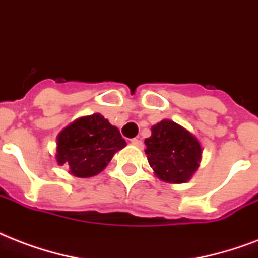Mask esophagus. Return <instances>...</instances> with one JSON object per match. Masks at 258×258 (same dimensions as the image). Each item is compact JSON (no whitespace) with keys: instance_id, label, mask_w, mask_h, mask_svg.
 I'll list each match as a JSON object with an SVG mask.
<instances>
[{"instance_id":"obj_1","label":"esophagus","mask_w":258,"mask_h":258,"mask_svg":"<svg viewBox=\"0 0 258 258\" xmlns=\"http://www.w3.org/2000/svg\"><path fill=\"white\" fill-rule=\"evenodd\" d=\"M132 144H133V145H136V147H139V148L143 147V141H141L140 139H132Z\"/></svg>"}]
</instances>
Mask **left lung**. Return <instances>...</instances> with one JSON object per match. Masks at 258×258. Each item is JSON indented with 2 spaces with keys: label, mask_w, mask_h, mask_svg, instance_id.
<instances>
[{
  "label": "left lung",
  "mask_w": 258,
  "mask_h": 258,
  "mask_svg": "<svg viewBox=\"0 0 258 258\" xmlns=\"http://www.w3.org/2000/svg\"><path fill=\"white\" fill-rule=\"evenodd\" d=\"M151 131V137L145 139V153L155 175L172 184L188 181L201 164L199 140L171 119L157 122Z\"/></svg>",
  "instance_id": "8db88e82"
}]
</instances>
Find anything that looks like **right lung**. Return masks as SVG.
Wrapping results in <instances>:
<instances>
[{"instance_id": "add662e5", "label": "right lung", "mask_w": 258, "mask_h": 258, "mask_svg": "<svg viewBox=\"0 0 258 258\" xmlns=\"http://www.w3.org/2000/svg\"><path fill=\"white\" fill-rule=\"evenodd\" d=\"M126 145L118 127L99 113L75 119L56 137V161L77 177H91L106 168Z\"/></svg>"}]
</instances>
